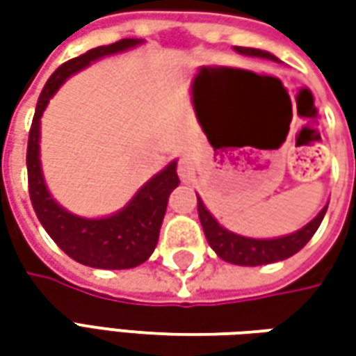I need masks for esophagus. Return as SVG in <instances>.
Here are the masks:
<instances>
[{"label": "esophagus", "mask_w": 356, "mask_h": 356, "mask_svg": "<svg viewBox=\"0 0 356 356\" xmlns=\"http://www.w3.org/2000/svg\"><path fill=\"white\" fill-rule=\"evenodd\" d=\"M178 174H180L182 182H192L194 180V174H196L194 162L190 158H182L180 164H178Z\"/></svg>", "instance_id": "34e87169"}]
</instances>
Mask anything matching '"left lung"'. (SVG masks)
<instances>
[{"mask_svg":"<svg viewBox=\"0 0 356 356\" xmlns=\"http://www.w3.org/2000/svg\"><path fill=\"white\" fill-rule=\"evenodd\" d=\"M238 53L248 55V57H261V59H271L277 61L271 53L261 51V49L252 47H236ZM327 212V206L323 208L321 212L317 213V218H313L307 226L301 227L299 232L289 234L285 238L275 239H253L238 236L234 232H227L226 227H222L213 216L204 206V202L198 198V216L206 239L210 243L213 252L218 253L224 261L236 264V266H266V264H273V261H281L291 257L293 253H297L309 239L313 238V234L317 232V227L321 226L323 218Z\"/></svg>","mask_w":356,"mask_h":356,"instance_id":"1","label":"left lung"}]
</instances>
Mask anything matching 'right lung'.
<instances>
[{
    "label": "right lung",
    "instance_id": "obj_1",
    "mask_svg": "<svg viewBox=\"0 0 356 356\" xmlns=\"http://www.w3.org/2000/svg\"><path fill=\"white\" fill-rule=\"evenodd\" d=\"M138 39H120L113 45L90 49L81 57L63 63L61 67L49 76L45 87L39 95L35 108L33 122L27 140V182L29 198L33 210L45 227L51 239L63 252L75 261L99 269H130L144 264L158 243L160 226L166 213L168 196L180 184L176 174V162H170L164 170L156 174L148 184H144L130 204L115 216L89 220L63 210L55 200L49 196L41 164H39V118L43 115L49 99L57 92L69 76L85 69L90 61H97L104 55L134 47Z\"/></svg>",
    "mask_w": 356,
    "mask_h": 356
}]
</instances>
